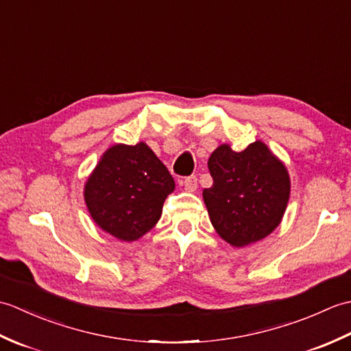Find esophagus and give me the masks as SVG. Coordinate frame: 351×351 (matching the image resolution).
Listing matches in <instances>:
<instances>
[{
  "label": "esophagus",
  "mask_w": 351,
  "mask_h": 351,
  "mask_svg": "<svg viewBox=\"0 0 351 351\" xmlns=\"http://www.w3.org/2000/svg\"><path fill=\"white\" fill-rule=\"evenodd\" d=\"M184 187L187 191H195L197 189V178L195 175L187 176L184 180Z\"/></svg>",
  "instance_id": "34e87169"
}]
</instances>
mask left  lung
<instances>
[{"label":"left lung","mask_w":351,"mask_h":351,"mask_svg":"<svg viewBox=\"0 0 351 351\" xmlns=\"http://www.w3.org/2000/svg\"><path fill=\"white\" fill-rule=\"evenodd\" d=\"M208 169L213 185L204 200L213 226L235 247L263 240L282 220L289 199L285 166L255 141L241 152L221 145L211 154Z\"/></svg>","instance_id":"1"}]
</instances>
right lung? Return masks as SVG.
Returning a JSON list of instances; mask_svg holds the SVG:
<instances>
[{
	"label": "right lung",
	"mask_w": 351,
	"mask_h": 351,
	"mask_svg": "<svg viewBox=\"0 0 351 351\" xmlns=\"http://www.w3.org/2000/svg\"><path fill=\"white\" fill-rule=\"evenodd\" d=\"M175 190L167 167L145 143L116 145L104 154L84 190L93 220L113 237L134 241L160 220Z\"/></svg>",
	"instance_id": "obj_1"
}]
</instances>
